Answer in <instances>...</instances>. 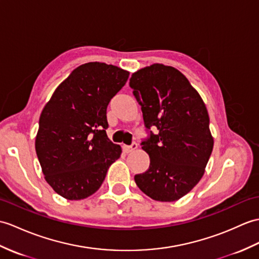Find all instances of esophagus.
Returning a JSON list of instances; mask_svg holds the SVG:
<instances>
[{
    "label": "esophagus",
    "instance_id": "34e87169",
    "mask_svg": "<svg viewBox=\"0 0 259 259\" xmlns=\"http://www.w3.org/2000/svg\"><path fill=\"white\" fill-rule=\"evenodd\" d=\"M137 148H138V144L136 142H132L131 146H123V150H124L125 153H129V152L135 151Z\"/></svg>",
    "mask_w": 259,
    "mask_h": 259
}]
</instances>
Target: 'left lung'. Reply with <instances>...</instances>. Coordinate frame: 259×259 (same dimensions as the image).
I'll return each mask as SVG.
<instances>
[{"label": "left lung", "mask_w": 259, "mask_h": 259, "mask_svg": "<svg viewBox=\"0 0 259 259\" xmlns=\"http://www.w3.org/2000/svg\"><path fill=\"white\" fill-rule=\"evenodd\" d=\"M129 85L146 128L158 129L141 143L150 166L135 176L136 184L154 201H178L202 179L211 157L214 140L205 104L181 71L163 64L136 71Z\"/></svg>", "instance_id": "8db88e82"}]
</instances>
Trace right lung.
<instances>
[{"label": "right lung", "instance_id": "obj_1", "mask_svg": "<svg viewBox=\"0 0 259 259\" xmlns=\"http://www.w3.org/2000/svg\"><path fill=\"white\" fill-rule=\"evenodd\" d=\"M129 71L105 63L80 65L54 92L39 117L35 150L46 182L70 201L93 195L121 147L107 137V106Z\"/></svg>", "mask_w": 259, "mask_h": 259}]
</instances>
